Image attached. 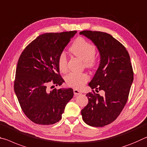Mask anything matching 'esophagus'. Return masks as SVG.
Here are the masks:
<instances>
[{"label":"esophagus","mask_w":147,"mask_h":147,"mask_svg":"<svg viewBox=\"0 0 147 147\" xmlns=\"http://www.w3.org/2000/svg\"><path fill=\"white\" fill-rule=\"evenodd\" d=\"M74 95H75V96H78L79 94H80L81 92L78 89H74Z\"/></svg>","instance_id":"esophagus-1"}]
</instances>
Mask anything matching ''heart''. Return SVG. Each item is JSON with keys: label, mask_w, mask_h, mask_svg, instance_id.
<instances>
[{"label": "heart", "mask_w": 147, "mask_h": 147, "mask_svg": "<svg viewBox=\"0 0 147 147\" xmlns=\"http://www.w3.org/2000/svg\"><path fill=\"white\" fill-rule=\"evenodd\" d=\"M69 51L75 56L83 60L87 68H93L96 66L97 63V59L95 56L96 46L84 38H78L69 48ZM58 64L62 72L66 71L68 60L64 53L60 54ZM88 79L89 77L85 73H70L65 78L67 85L76 88H81Z\"/></svg>", "instance_id": "heart-1"}]
</instances>
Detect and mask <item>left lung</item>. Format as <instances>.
I'll list each match as a JSON object with an SVG mask.
<instances>
[{"instance_id":"1","label":"left lung","mask_w":147,"mask_h":147,"mask_svg":"<svg viewBox=\"0 0 147 147\" xmlns=\"http://www.w3.org/2000/svg\"><path fill=\"white\" fill-rule=\"evenodd\" d=\"M92 41L100 54V63L88 83L92 92L86 94L88 103L81 110L86 124L103 127L116 120L128 100L134 80L130 57L126 47L109 34L100 31L80 32ZM103 90L105 95L96 94Z\"/></svg>"}]
</instances>
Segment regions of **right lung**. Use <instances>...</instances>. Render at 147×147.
Segmentation results:
<instances>
[{
    "instance_id": "right-lung-1",
    "label": "right lung",
    "mask_w": 147,
    "mask_h": 147,
    "mask_svg": "<svg viewBox=\"0 0 147 147\" xmlns=\"http://www.w3.org/2000/svg\"><path fill=\"white\" fill-rule=\"evenodd\" d=\"M76 33L74 30L43 34L30 42L19 57L14 91L23 113L35 124L59 122L73 98L71 88L49 90L47 85L51 83L61 86L64 82L60 75L58 59Z\"/></svg>"
}]
</instances>
